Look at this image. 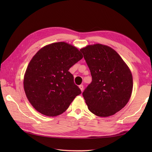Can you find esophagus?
I'll return each instance as SVG.
<instances>
[{"instance_id": "34e87169", "label": "esophagus", "mask_w": 152, "mask_h": 152, "mask_svg": "<svg viewBox=\"0 0 152 152\" xmlns=\"http://www.w3.org/2000/svg\"><path fill=\"white\" fill-rule=\"evenodd\" d=\"M79 88H80V89H81V91H83V85H80V86H79Z\"/></svg>"}]
</instances>
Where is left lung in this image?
<instances>
[{
    "mask_svg": "<svg viewBox=\"0 0 152 152\" xmlns=\"http://www.w3.org/2000/svg\"><path fill=\"white\" fill-rule=\"evenodd\" d=\"M92 76L82 95L88 109L100 117L115 114L127 104L133 77L127 64L110 47L100 44L80 50Z\"/></svg>",
    "mask_w": 152,
    "mask_h": 152,
    "instance_id": "left-lung-1",
    "label": "left lung"
}]
</instances>
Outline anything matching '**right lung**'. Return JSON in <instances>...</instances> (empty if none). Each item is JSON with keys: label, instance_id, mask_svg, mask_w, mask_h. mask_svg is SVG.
<instances>
[{"label": "right lung", "instance_id": "right-lung-1", "mask_svg": "<svg viewBox=\"0 0 152 152\" xmlns=\"http://www.w3.org/2000/svg\"><path fill=\"white\" fill-rule=\"evenodd\" d=\"M82 58L76 48L63 42L48 45L35 54L23 86L28 101L38 112L52 117L60 115L81 94L69 70Z\"/></svg>", "mask_w": 152, "mask_h": 152}]
</instances>
